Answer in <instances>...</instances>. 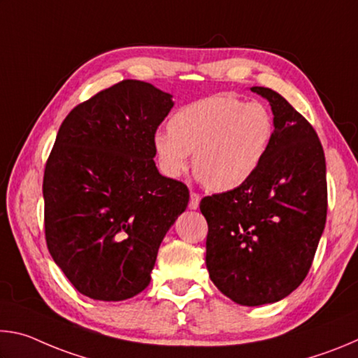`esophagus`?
I'll use <instances>...</instances> for the list:
<instances>
[{"label": "esophagus", "mask_w": 358, "mask_h": 358, "mask_svg": "<svg viewBox=\"0 0 358 358\" xmlns=\"http://www.w3.org/2000/svg\"><path fill=\"white\" fill-rule=\"evenodd\" d=\"M199 203H201V196H199L197 192H191L189 208H191V210H196V208L199 207Z\"/></svg>", "instance_id": "1"}]
</instances>
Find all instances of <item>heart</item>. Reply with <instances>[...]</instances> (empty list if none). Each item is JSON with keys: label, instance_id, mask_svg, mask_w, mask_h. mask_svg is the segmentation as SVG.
I'll return each instance as SVG.
<instances>
[{"label": "heart", "instance_id": "heart-1", "mask_svg": "<svg viewBox=\"0 0 358 358\" xmlns=\"http://www.w3.org/2000/svg\"><path fill=\"white\" fill-rule=\"evenodd\" d=\"M275 121L259 102L232 96H211L178 108L169 129L155 134L161 171L178 178L191 164L210 191L226 192L243 186L273 145Z\"/></svg>", "mask_w": 358, "mask_h": 358}]
</instances>
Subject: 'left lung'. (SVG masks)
Returning <instances> with one entry per match:
<instances>
[{
    "label": "left lung",
    "mask_w": 358,
    "mask_h": 358,
    "mask_svg": "<svg viewBox=\"0 0 358 358\" xmlns=\"http://www.w3.org/2000/svg\"><path fill=\"white\" fill-rule=\"evenodd\" d=\"M251 92L270 102L273 145L243 186L201 201L211 281L245 306L275 303L300 286L327 220L325 156L316 131L280 93Z\"/></svg>",
    "instance_id": "1"
}]
</instances>
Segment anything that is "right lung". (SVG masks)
<instances>
[{
  "mask_svg": "<svg viewBox=\"0 0 358 358\" xmlns=\"http://www.w3.org/2000/svg\"><path fill=\"white\" fill-rule=\"evenodd\" d=\"M172 96L121 80L80 102L59 126L44 183L45 241L78 292L131 299L151 281L157 250L189 189L157 172L153 138Z\"/></svg>",
  "mask_w": 358,
  "mask_h": 358,
  "instance_id": "add662e5",
  "label": "right lung"
}]
</instances>
